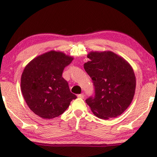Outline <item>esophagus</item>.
<instances>
[{"label": "esophagus", "mask_w": 157, "mask_h": 157, "mask_svg": "<svg viewBox=\"0 0 157 157\" xmlns=\"http://www.w3.org/2000/svg\"><path fill=\"white\" fill-rule=\"evenodd\" d=\"M78 97L79 98H84V95L83 94H79V95H78Z\"/></svg>", "instance_id": "1"}]
</instances>
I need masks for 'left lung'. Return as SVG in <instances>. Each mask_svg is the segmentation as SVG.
Here are the masks:
<instances>
[{
	"mask_svg": "<svg viewBox=\"0 0 157 157\" xmlns=\"http://www.w3.org/2000/svg\"><path fill=\"white\" fill-rule=\"evenodd\" d=\"M84 68L95 87L94 96L86 100L94 115L107 120L125 111L134 98L136 77L129 63L111 51L91 52Z\"/></svg>",
	"mask_w": 157,
	"mask_h": 157,
	"instance_id": "8db88e82",
	"label": "left lung"
}]
</instances>
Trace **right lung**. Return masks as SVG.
<instances>
[{
	"label": "right lung",
	"instance_id": "1",
	"mask_svg": "<svg viewBox=\"0 0 157 157\" xmlns=\"http://www.w3.org/2000/svg\"><path fill=\"white\" fill-rule=\"evenodd\" d=\"M73 59L64 53L51 50L33 59L25 66L21 89L29 108L42 118L62 114L77 96L62 78L63 71Z\"/></svg>",
	"mask_w": 157,
	"mask_h": 157
}]
</instances>
